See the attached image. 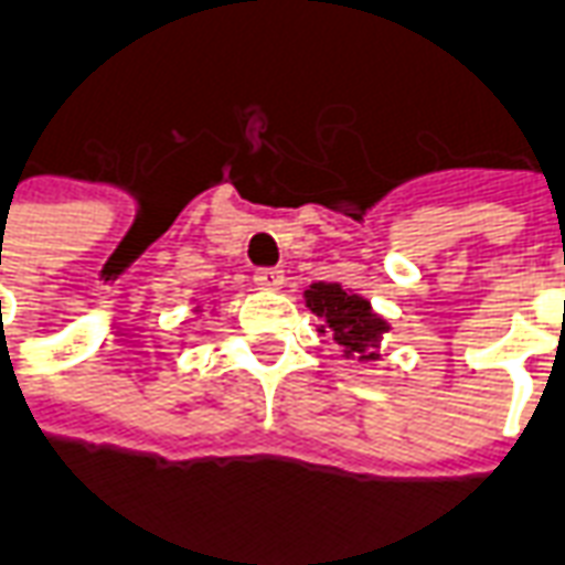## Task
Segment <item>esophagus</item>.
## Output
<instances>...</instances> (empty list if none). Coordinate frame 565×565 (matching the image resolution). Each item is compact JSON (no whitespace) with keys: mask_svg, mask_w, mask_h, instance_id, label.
<instances>
[{"mask_svg":"<svg viewBox=\"0 0 565 565\" xmlns=\"http://www.w3.org/2000/svg\"><path fill=\"white\" fill-rule=\"evenodd\" d=\"M256 286L265 288V291H279L286 286V274L279 267H262V270H256Z\"/></svg>","mask_w":565,"mask_h":565,"instance_id":"esophagus-1","label":"esophagus"}]
</instances>
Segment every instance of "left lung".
<instances>
[{"label": "left lung", "instance_id": "1", "mask_svg": "<svg viewBox=\"0 0 565 565\" xmlns=\"http://www.w3.org/2000/svg\"><path fill=\"white\" fill-rule=\"evenodd\" d=\"M303 300L321 318L318 333H330L342 358L360 363L381 360V339L390 330V321L381 318L366 298L339 282H312L303 291Z\"/></svg>", "mask_w": 565, "mask_h": 565}]
</instances>
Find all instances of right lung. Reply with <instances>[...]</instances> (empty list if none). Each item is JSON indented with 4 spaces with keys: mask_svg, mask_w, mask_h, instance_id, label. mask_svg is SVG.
Masks as SVG:
<instances>
[{
    "mask_svg": "<svg viewBox=\"0 0 565 565\" xmlns=\"http://www.w3.org/2000/svg\"><path fill=\"white\" fill-rule=\"evenodd\" d=\"M196 312H202V309H199V307H196Z\"/></svg>",
    "mask_w": 565,
    "mask_h": 565,
    "instance_id": "obj_1",
    "label": "right lung"
}]
</instances>
